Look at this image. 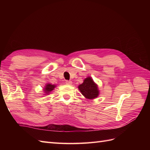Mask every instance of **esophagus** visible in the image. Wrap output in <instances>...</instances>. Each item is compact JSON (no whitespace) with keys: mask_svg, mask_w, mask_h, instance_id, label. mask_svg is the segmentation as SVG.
<instances>
[{"mask_svg":"<svg viewBox=\"0 0 150 150\" xmlns=\"http://www.w3.org/2000/svg\"><path fill=\"white\" fill-rule=\"evenodd\" d=\"M66 83L67 84L71 85V84H72V81H68V80H67V81H66Z\"/></svg>","mask_w":150,"mask_h":150,"instance_id":"34e87169","label":"esophagus"}]
</instances>
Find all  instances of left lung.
Instances as JSON below:
<instances>
[{
	"mask_svg": "<svg viewBox=\"0 0 150 150\" xmlns=\"http://www.w3.org/2000/svg\"><path fill=\"white\" fill-rule=\"evenodd\" d=\"M78 88L83 96L88 99H94L99 94L98 86L90 77L86 78L83 83L80 84Z\"/></svg>",
	"mask_w": 150,
	"mask_h": 150,
	"instance_id": "8db88e82",
	"label": "left lung"
}]
</instances>
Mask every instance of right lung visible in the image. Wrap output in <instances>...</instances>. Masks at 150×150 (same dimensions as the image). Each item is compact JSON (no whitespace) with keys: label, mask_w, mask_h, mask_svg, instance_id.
<instances>
[{"label":"right lung","mask_w":150,"mask_h":150,"mask_svg":"<svg viewBox=\"0 0 150 150\" xmlns=\"http://www.w3.org/2000/svg\"><path fill=\"white\" fill-rule=\"evenodd\" d=\"M56 87L55 85H52V84H47L46 87H45V89H44V91L46 92L47 94H49L50 92L52 91L54 89V88Z\"/></svg>","instance_id":"obj_1"}]
</instances>
